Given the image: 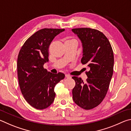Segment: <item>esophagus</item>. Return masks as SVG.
Masks as SVG:
<instances>
[{"instance_id": "obj_1", "label": "esophagus", "mask_w": 131, "mask_h": 131, "mask_svg": "<svg viewBox=\"0 0 131 131\" xmlns=\"http://www.w3.org/2000/svg\"><path fill=\"white\" fill-rule=\"evenodd\" d=\"M66 77L67 78H71V77L70 75H67V74L66 75Z\"/></svg>"}]
</instances>
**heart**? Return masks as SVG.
I'll list each match as a JSON object with an SVG mask.
<instances>
[{
  "mask_svg": "<svg viewBox=\"0 0 131 131\" xmlns=\"http://www.w3.org/2000/svg\"><path fill=\"white\" fill-rule=\"evenodd\" d=\"M75 41V40H73V39H71V40H67L66 41Z\"/></svg>",
  "mask_w": 131,
  "mask_h": 131,
  "instance_id": "heart-1",
  "label": "heart"
}]
</instances>
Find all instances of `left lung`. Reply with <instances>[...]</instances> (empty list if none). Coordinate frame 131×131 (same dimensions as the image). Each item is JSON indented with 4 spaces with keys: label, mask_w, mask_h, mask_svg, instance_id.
<instances>
[{
    "label": "left lung",
    "mask_w": 131,
    "mask_h": 131,
    "mask_svg": "<svg viewBox=\"0 0 131 131\" xmlns=\"http://www.w3.org/2000/svg\"><path fill=\"white\" fill-rule=\"evenodd\" d=\"M83 46L82 64L89 69L85 83L73 77L75 86L73 100L82 109L90 110L99 105L106 96L113 73L114 55L108 39L101 31L88 27L72 29Z\"/></svg>",
    "instance_id": "obj_1"
}]
</instances>
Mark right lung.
Here are the masks:
<instances>
[{
  "label": "right lung",
  "mask_w": 131,
  "mask_h": 131,
  "mask_svg": "<svg viewBox=\"0 0 131 131\" xmlns=\"http://www.w3.org/2000/svg\"><path fill=\"white\" fill-rule=\"evenodd\" d=\"M64 29H42L25 41L17 60L18 82L25 100L32 107L47 108L54 100V87L65 75L52 74L43 68L49 61V47L55 36Z\"/></svg>",
  "instance_id": "obj_1"
}]
</instances>
